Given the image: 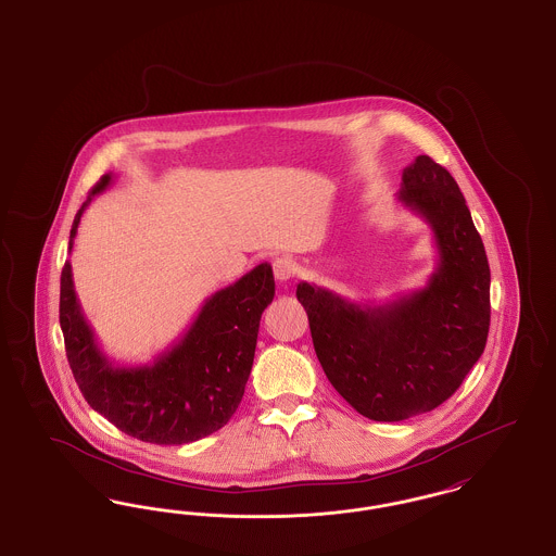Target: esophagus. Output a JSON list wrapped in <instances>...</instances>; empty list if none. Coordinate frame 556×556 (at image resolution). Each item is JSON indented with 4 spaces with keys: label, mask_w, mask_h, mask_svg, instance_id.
I'll use <instances>...</instances> for the list:
<instances>
[{
    "label": "esophagus",
    "mask_w": 556,
    "mask_h": 556,
    "mask_svg": "<svg viewBox=\"0 0 556 556\" xmlns=\"http://www.w3.org/2000/svg\"><path fill=\"white\" fill-rule=\"evenodd\" d=\"M295 273H298V265H295V261H291L290 256H279L273 261V275L279 283L290 281Z\"/></svg>",
    "instance_id": "1"
}]
</instances>
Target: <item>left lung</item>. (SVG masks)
I'll list each match as a JSON object with an SVG mask.
<instances>
[{
	"mask_svg": "<svg viewBox=\"0 0 556 556\" xmlns=\"http://www.w3.org/2000/svg\"><path fill=\"white\" fill-rule=\"evenodd\" d=\"M397 202L433 231L427 286L386 304H356L300 281L318 363L345 402L372 421H404L446 402L483 354L490 266L467 202L429 156L404 168Z\"/></svg>",
	"mask_w": 556,
	"mask_h": 556,
	"instance_id": "obj_1",
	"label": "left lung"
}]
</instances>
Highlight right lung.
<instances>
[{"label": "right lung", "mask_w": 556, "mask_h": 556, "mask_svg": "<svg viewBox=\"0 0 556 556\" xmlns=\"http://www.w3.org/2000/svg\"><path fill=\"white\" fill-rule=\"evenodd\" d=\"M110 184L112 175H104L83 202L68 250L75 245L83 212ZM273 295V268L268 263L254 266L206 298L181 340L154 363L121 367L98 345L66 261L60 277V327L68 365L89 406L127 435L164 446L202 440L238 410L254 363L261 317Z\"/></svg>", "instance_id": "right-lung-1"}]
</instances>
